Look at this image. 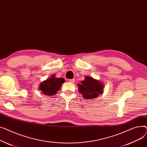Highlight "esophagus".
Segmentation results:
<instances>
[{"label": "esophagus", "mask_w": 147, "mask_h": 147, "mask_svg": "<svg viewBox=\"0 0 147 147\" xmlns=\"http://www.w3.org/2000/svg\"><path fill=\"white\" fill-rule=\"evenodd\" d=\"M69 82H71V83H74V82H75V80H74V79L69 80Z\"/></svg>", "instance_id": "1"}]
</instances>
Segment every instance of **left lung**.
<instances>
[{
  "mask_svg": "<svg viewBox=\"0 0 147 147\" xmlns=\"http://www.w3.org/2000/svg\"><path fill=\"white\" fill-rule=\"evenodd\" d=\"M78 91L85 99L91 100L103 93L104 84L91 76H85V80L78 84Z\"/></svg>",
  "mask_w": 147,
  "mask_h": 147,
  "instance_id": "1",
  "label": "left lung"
}]
</instances>
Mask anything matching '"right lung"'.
Instances as JSON below:
<instances>
[{
    "mask_svg": "<svg viewBox=\"0 0 147 147\" xmlns=\"http://www.w3.org/2000/svg\"><path fill=\"white\" fill-rule=\"evenodd\" d=\"M65 81V80L63 78H56L55 75L53 74L49 78L41 82L38 89L41 91V93L45 96H52L60 89L62 84Z\"/></svg>",
    "mask_w": 147,
    "mask_h": 147,
    "instance_id": "obj_1",
    "label": "right lung"
}]
</instances>
